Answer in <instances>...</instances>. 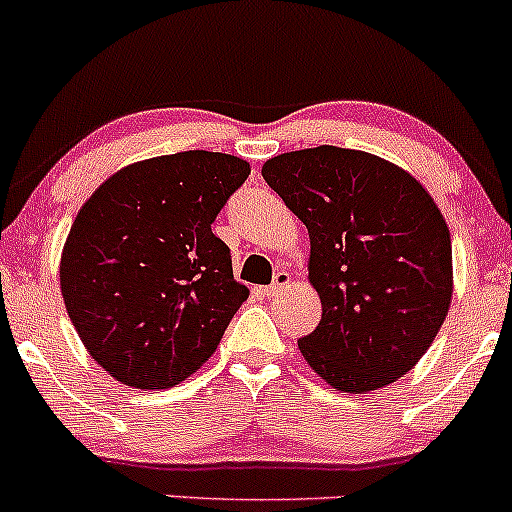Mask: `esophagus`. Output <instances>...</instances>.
<instances>
[{
	"mask_svg": "<svg viewBox=\"0 0 512 512\" xmlns=\"http://www.w3.org/2000/svg\"><path fill=\"white\" fill-rule=\"evenodd\" d=\"M290 273H287V271H278V273H275V278H273V283L271 285H268V295H271V297H275V295H280V292H283L285 290V287L287 285H290Z\"/></svg>",
	"mask_w": 512,
	"mask_h": 512,
	"instance_id": "esophagus-1",
	"label": "esophagus"
}]
</instances>
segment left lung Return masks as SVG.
<instances>
[{
    "label": "left lung",
    "instance_id": "obj_1",
    "mask_svg": "<svg viewBox=\"0 0 512 512\" xmlns=\"http://www.w3.org/2000/svg\"><path fill=\"white\" fill-rule=\"evenodd\" d=\"M263 179L309 232L321 321L297 341L329 387L367 394L411 370L452 302L445 217L409 171L321 145L268 159Z\"/></svg>",
    "mask_w": 512,
    "mask_h": 512
}]
</instances>
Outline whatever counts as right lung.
<instances>
[{"label":"right lung","instance_id":"obj_1","mask_svg":"<svg viewBox=\"0 0 512 512\" xmlns=\"http://www.w3.org/2000/svg\"><path fill=\"white\" fill-rule=\"evenodd\" d=\"M249 174L232 154H164L123 166L77 212L60 290L84 348L113 380L174 387L220 346L249 290L210 225Z\"/></svg>","mask_w":512,"mask_h":512}]
</instances>
